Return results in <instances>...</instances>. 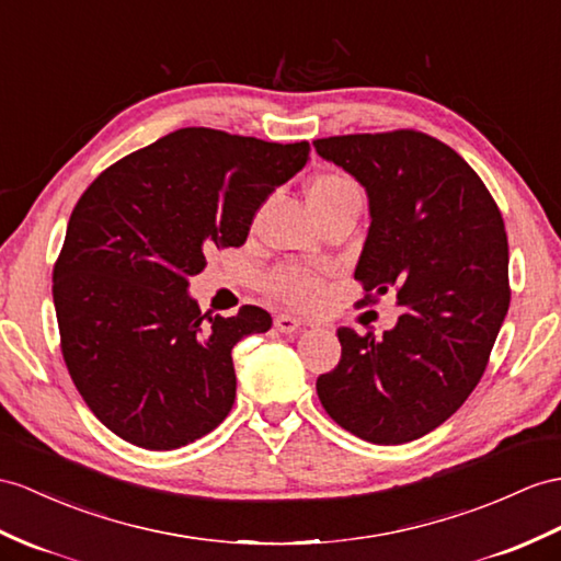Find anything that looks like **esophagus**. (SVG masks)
Returning <instances> with one entry per match:
<instances>
[{"instance_id": "esophagus-1", "label": "esophagus", "mask_w": 561, "mask_h": 561, "mask_svg": "<svg viewBox=\"0 0 561 561\" xmlns=\"http://www.w3.org/2000/svg\"><path fill=\"white\" fill-rule=\"evenodd\" d=\"M273 325H276L280 333H295L305 325V321L299 317H293V313H278V317L273 319Z\"/></svg>"}]
</instances>
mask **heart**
I'll return each mask as SVG.
<instances>
[{"label": "heart", "mask_w": 561, "mask_h": 561, "mask_svg": "<svg viewBox=\"0 0 561 561\" xmlns=\"http://www.w3.org/2000/svg\"><path fill=\"white\" fill-rule=\"evenodd\" d=\"M347 197H359L357 187H354L350 178L340 173H319L313 175L307 185V202L313 214H319L321 209ZM266 290L288 305L309 307L319 299L321 283L317 276H311L309 271L278 268L266 278Z\"/></svg>", "instance_id": "b5f03b06"}]
</instances>
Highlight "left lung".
<instances>
[{
  "mask_svg": "<svg viewBox=\"0 0 561 561\" xmlns=\"http://www.w3.org/2000/svg\"><path fill=\"white\" fill-rule=\"evenodd\" d=\"M368 197L354 278L398 295L394 328H337L340 362L317 380L337 426L376 445L416 440L453 416L481 380L510 309L504 221L453 147L416 130L313 140Z\"/></svg>",
  "mask_w": 561,
  "mask_h": 561,
  "instance_id": "8db88e82",
  "label": "left lung"
}]
</instances>
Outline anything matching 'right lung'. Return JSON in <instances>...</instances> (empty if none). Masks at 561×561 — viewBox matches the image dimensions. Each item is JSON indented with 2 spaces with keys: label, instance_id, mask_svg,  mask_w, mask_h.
I'll list each match as a JSON object with an SVG mask.
<instances>
[{
  "label": "right lung",
  "instance_id": "1",
  "mask_svg": "<svg viewBox=\"0 0 561 561\" xmlns=\"http://www.w3.org/2000/svg\"><path fill=\"white\" fill-rule=\"evenodd\" d=\"M309 142L181 128L116 161L78 199L54 266L61 352L104 426L145 449L195 443L236 402L230 350L271 313H202L187 293L209 248H240Z\"/></svg>",
  "mask_w": 561,
  "mask_h": 561
}]
</instances>
